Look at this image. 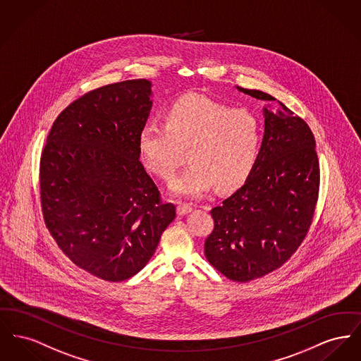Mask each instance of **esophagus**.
I'll return each mask as SVG.
<instances>
[{
	"label": "esophagus",
	"mask_w": 361,
	"mask_h": 361,
	"mask_svg": "<svg viewBox=\"0 0 361 361\" xmlns=\"http://www.w3.org/2000/svg\"><path fill=\"white\" fill-rule=\"evenodd\" d=\"M192 210H193V207L190 206V204H185V203H180V204L177 206V214H178V215H185V214L191 212Z\"/></svg>",
	"instance_id": "obj_1"
}]
</instances>
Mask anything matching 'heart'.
<instances>
[{"label":"heart","instance_id":"heart-1","mask_svg":"<svg viewBox=\"0 0 361 361\" xmlns=\"http://www.w3.org/2000/svg\"><path fill=\"white\" fill-rule=\"evenodd\" d=\"M262 145L259 120L245 109H232L200 94L184 95L164 114V124L149 123L139 133L143 162L170 180L183 149L191 164L171 184L176 196L199 199L212 190L229 191L251 174Z\"/></svg>","mask_w":361,"mask_h":361}]
</instances>
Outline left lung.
I'll return each instance as SVG.
<instances>
[{"instance_id":"left-lung-1","label":"left lung","mask_w":361,"mask_h":361,"mask_svg":"<svg viewBox=\"0 0 361 361\" xmlns=\"http://www.w3.org/2000/svg\"><path fill=\"white\" fill-rule=\"evenodd\" d=\"M260 101L259 90L235 87ZM263 107L264 136L244 185L212 210L214 229L204 254L232 281L247 282L281 267L305 238L319 193L315 137L307 123L282 102Z\"/></svg>"}]
</instances>
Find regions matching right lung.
<instances>
[{"instance_id": "add662e5", "label": "right lung", "mask_w": 361, "mask_h": 361, "mask_svg": "<svg viewBox=\"0 0 361 361\" xmlns=\"http://www.w3.org/2000/svg\"><path fill=\"white\" fill-rule=\"evenodd\" d=\"M151 82L87 92L54 121L41 157L43 218L76 266L110 282L139 273L176 218L140 162Z\"/></svg>"}]
</instances>
